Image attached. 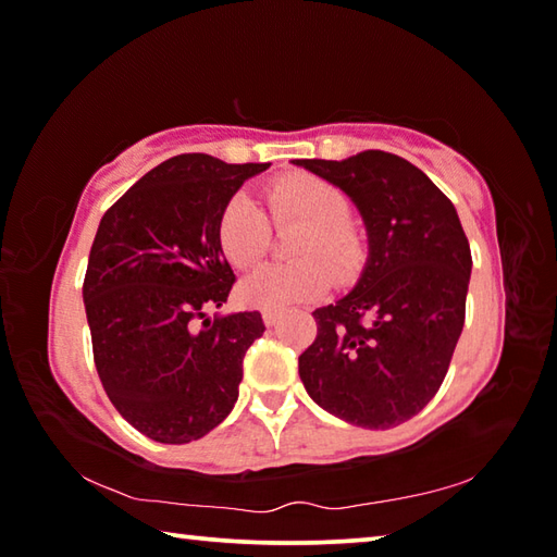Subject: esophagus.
<instances>
[{
    "mask_svg": "<svg viewBox=\"0 0 557 557\" xmlns=\"http://www.w3.org/2000/svg\"><path fill=\"white\" fill-rule=\"evenodd\" d=\"M282 312H277V309H262V322H265V326H272L280 322Z\"/></svg>",
    "mask_w": 557,
    "mask_h": 557,
    "instance_id": "34e87169",
    "label": "esophagus"
}]
</instances>
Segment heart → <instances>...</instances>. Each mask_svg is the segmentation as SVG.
I'll list each match as a JSON object with an SVG mask.
<instances>
[{
	"instance_id": "b5f03b06",
	"label": "heart",
	"mask_w": 557,
	"mask_h": 557,
	"mask_svg": "<svg viewBox=\"0 0 557 557\" xmlns=\"http://www.w3.org/2000/svg\"><path fill=\"white\" fill-rule=\"evenodd\" d=\"M265 203L277 228L301 225L289 265H270L240 282V299L262 309H285L322 297L329 287L327 262L336 280H346L361 262V240L348 223V201L324 178L289 174L265 188ZM219 243L231 265L248 270L270 248V223L245 194H235L219 219Z\"/></svg>"
}]
</instances>
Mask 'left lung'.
Returning a JSON list of instances; mask_svg holds the SVG:
<instances>
[{
    "mask_svg": "<svg viewBox=\"0 0 557 557\" xmlns=\"http://www.w3.org/2000/svg\"><path fill=\"white\" fill-rule=\"evenodd\" d=\"M292 164L342 188L369 238L354 289L314 312L299 379L348 425L398 428L435 398L465 326L471 250L457 209L425 172L381 149Z\"/></svg>",
    "mask_w": 557,
    "mask_h": 557,
    "instance_id": "left-lung-1",
    "label": "left lung"
}]
</instances>
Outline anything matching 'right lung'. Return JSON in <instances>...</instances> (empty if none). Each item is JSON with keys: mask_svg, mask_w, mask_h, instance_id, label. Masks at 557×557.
Listing matches in <instances>:
<instances>
[{"mask_svg": "<svg viewBox=\"0 0 557 557\" xmlns=\"http://www.w3.org/2000/svg\"><path fill=\"white\" fill-rule=\"evenodd\" d=\"M270 164L209 154L166 159L102 215L83 301L110 403L162 445L201 440L228 418L243 358L265 332L260 312L209 317L235 282L219 219Z\"/></svg>", "mask_w": 557, "mask_h": 557, "instance_id": "add662e5", "label": "right lung"}]
</instances>
